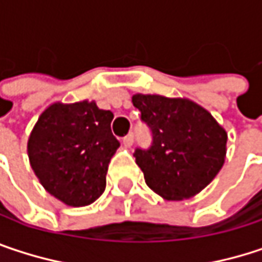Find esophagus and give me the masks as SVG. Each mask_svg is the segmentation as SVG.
<instances>
[{
  "label": "esophagus",
  "mask_w": 262,
  "mask_h": 262,
  "mask_svg": "<svg viewBox=\"0 0 262 262\" xmlns=\"http://www.w3.org/2000/svg\"><path fill=\"white\" fill-rule=\"evenodd\" d=\"M133 133H129V135H126L124 138H123V144L126 145V147H130L132 144H133Z\"/></svg>",
  "instance_id": "1"
}]
</instances>
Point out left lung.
Instances as JSON below:
<instances>
[{"mask_svg":"<svg viewBox=\"0 0 262 262\" xmlns=\"http://www.w3.org/2000/svg\"><path fill=\"white\" fill-rule=\"evenodd\" d=\"M132 103L151 132L150 147L133 153L148 188L167 200L200 192L225 164V129L189 100L136 94Z\"/></svg>","mask_w":262,"mask_h":262,"instance_id":"left-lung-1","label":"left lung"}]
</instances>
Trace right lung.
I'll list each match as a JSON object with an SVG mask.
<instances>
[{"mask_svg": "<svg viewBox=\"0 0 262 262\" xmlns=\"http://www.w3.org/2000/svg\"><path fill=\"white\" fill-rule=\"evenodd\" d=\"M112 118L94 101L56 103L39 117L28 139V158L51 195L70 206H86L104 192L109 162L120 147Z\"/></svg>", "mask_w": 262, "mask_h": 262, "instance_id": "obj_1", "label": "right lung"}]
</instances>
